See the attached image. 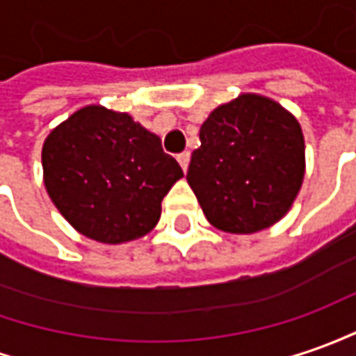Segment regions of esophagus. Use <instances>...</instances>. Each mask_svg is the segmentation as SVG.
<instances>
[{"mask_svg": "<svg viewBox=\"0 0 356 356\" xmlns=\"http://www.w3.org/2000/svg\"><path fill=\"white\" fill-rule=\"evenodd\" d=\"M177 161H179V165H181V169H183V171H187L188 161H191V154H188V152H183V154H179Z\"/></svg>", "mask_w": 356, "mask_h": 356, "instance_id": "esophagus-1", "label": "esophagus"}]
</instances>
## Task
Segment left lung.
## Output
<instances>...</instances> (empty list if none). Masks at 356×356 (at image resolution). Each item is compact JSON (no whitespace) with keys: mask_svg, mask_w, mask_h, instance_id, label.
Wrapping results in <instances>:
<instances>
[{"mask_svg":"<svg viewBox=\"0 0 356 356\" xmlns=\"http://www.w3.org/2000/svg\"><path fill=\"white\" fill-rule=\"evenodd\" d=\"M187 183L214 228L255 234L286 216L306 173L296 117L257 93L216 107L200 127Z\"/></svg>","mask_w":356,"mask_h":356,"instance_id":"obj_1","label":"left lung"}]
</instances>
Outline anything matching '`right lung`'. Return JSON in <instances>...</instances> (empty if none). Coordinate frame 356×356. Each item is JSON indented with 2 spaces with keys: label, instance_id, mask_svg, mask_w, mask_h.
I'll use <instances>...</instances> for the list:
<instances>
[{
  "label": "right lung",
  "instance_id": "1",
  "mask_svg": "<svg viewBox=\"0 0 356 356\" xmlns=\"http://www.w3.org/2000/svg\"><path fill=\"white\" fill-rule=\"evenodd\" d=\"M181 177L159 136L103 105L77 108L42 144L50 200L76 232L107 245L156 228L161 200Z\"/></svg>",
  "mask_w": 356,
  "mask_h": 356
}]
</instances>
